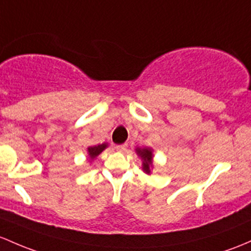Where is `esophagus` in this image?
Segmentation results:
<instances>
[{
  "label": "esophagus",
  "mask_w": 251,
  "mask_h": 251,
  "mask_svg": "<svg viewBox=\"0 0 251 251\" xmlns=\"http://www.w3.org/2000/svg\"><path fill=\"white\" fill-rule=\"evenodd\" d=\"M115 149L118 150V151H126V149H127V144H121V146H117L115 147Z\"/></svg>",
  "instance_id": "34e87169"
}]
</instances>
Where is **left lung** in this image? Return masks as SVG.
<instances>
[{"label":"left lung","instance_id":"obj_1","mask_svg":"<svg viewBox=\"0 0 251 251\" xmlns=\"http://www.w3.org/2000/svg\"><path fill=\"white\" fill-rule=\"evenodd\" d=\"M136 152L138 156H141L142 161H143V163H142L143 171L146 173L150 174V171H151L152 167V150L150 148H143V149L137 148Z\"/></svg>","mask_w":251,"mask_h":251}]
</instances>
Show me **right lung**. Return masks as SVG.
<instances>
[{"label": "right lung", "instance_id": "obj_1", "mask_svg": "<svg viewBox=\"0 0 251 251\" xmlns=\"http://www.w3.org/2000/svg\"><path fill=\"white\" fill-rule=\"evenodd\" d=\"M107 147H108L107 143L99 144V146H94V147H89L88 148V154H89V157H90V160H94L95 157L99 156V155L101 154V152L103 151V150Z\"/></svg>", "mask_w": 251, "mask_h": 251}]
</instances>
